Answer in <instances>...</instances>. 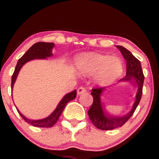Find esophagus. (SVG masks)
Here are the masks:
<instances>
[{
    "mask_svg": "<svg viewBox=\"0 0 159 159\" xmlns=\"http://www.w3.org/2000/svg\"><path fill=\"white\" fill-rule=\"evenodd\" d=\"M86 92V89L83 88V87H80L77 89V94L78 95H82Z\"/></svg>",
    "mask_w": 159,
    "mask_h": 159,
    "instance_id": "34e87169",
    "label": "esophagus"
}]
</instances>
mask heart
Instances as JSON below:
<instances>
[{
  "instance_id": "obj_1",
  "label": "heart",
  "mask_w": 159,
  "mask_h": 159,
  "mask_svg": "<svg viewBox=\"0 0 159 159\" xmlns=\"http://www.w3.org/2000/svg\"><path fill=\"white\" fill-rule=\"evenodd\" d=\"M80 71L84 75L96 74L95 80L101 84H109L122 73L123 66L120 60L109 56L89 53L82 56L77 61Z\"/></svg>"
}]
</instances>
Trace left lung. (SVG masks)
<instances>
[{
  "label": "left lung",
  "mask_w": 159,
  "mask_h": 159,
  "mask_svg": "<svg viewBox=\"0 0 159 159\" xmlns=\"http://www.w3.org/2000/svg\"><path fill=\"white\" fill-rule=\"evenodd\" d=\"M116 48L120 50L121 54L127 61L126 77L122 78L120 81L123 80V81H131L134 82V79L138 85V91L136 95L135 102L129 113L124 116H111L106 114V112L103 111L101 106V95L104 90V88H95L92 89L91 95L93 98V103L88 111V114L89 118L95 127L102 130H112L125 125L133 115L134 111L140 103L143 94L144 75H143L140 61L134 57L125 48L120 45H117Z\"/></svg>",
  "instance_id": "left-lung-1"
}]
</instances>
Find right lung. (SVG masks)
<instances>
[{"instance_id":"add662e5","label":"right lung","mask_w":159,"mask_h":159,"mask_svg":"<svg viewBox=\"0 0 159 159\" xmlns=\"http://www.w3.org/2000/svg\"><path fill=\"white\" fill-rule=\"evenodd\" d=\"M54 46V44L53 43H44V42H39L35 44H34L24 55L21 56L17 62V64L15 68V70L13 74L12 77H11V89H13L14 87V84L15 81H16L17 75L20 71V69L24 64L25 63H27L29 61L35 59V58H45L46 57H49L53 55L52 53V48ZM77 95V92L76 90H74L72 92L68 93L63 98V99L60 101V103H58L57 108H56L55 111L50 115L49 116H48L47 118L40 119V120H30L26 118L25 116H23L20 112L18 111L19 114L21 116L24 120L26 122L30 124L34 127H52L57 122L58 118L61 114L63 111H64L65 106L69 101H72L76 98Z\"/></svg>"}]
</instances>
